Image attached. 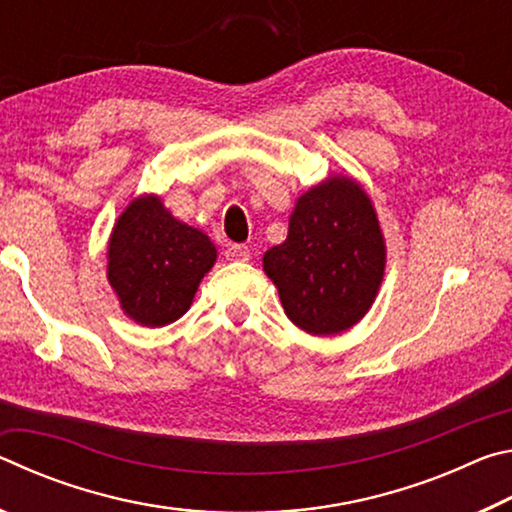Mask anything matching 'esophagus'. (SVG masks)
<instances>
[{
  "label": "esophagus",
  "mask_w": 512,
  "mask_h": 512,
  "mask_svg": "<svg viewBox=\"0 0 512 512\" xmlns=\"http://www.w3.org/2000/svg\"><path fill=\"white\" fill-rule=\"evenodd\" d=\"M225 257L230 259V262H248L250 259V248L244 244H232L225 250Z\"/></svg>",
  "instance_id": "34e87169"
}]
</instances>
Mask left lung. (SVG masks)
I'll list each match as a JSON object with an SVG mask.
<instances>
[{
    "label": "left lung",
    "instance_id": "obj_1",
    "mask_svg": "<svg viewBox=\"0 0 512 512\" xmlns=\"http://www.w3.org/2000/svg\"><path fill=\"white\" fill-rule=\"evenodd\" d=\"M384 264L375 207L341 176L298 198L287 241L264 255V271L291 323L316 336L339 334L366 316Z\"/></svg>",
    "mask_w": 512,
    "mask_h": 512
}]
</instances>
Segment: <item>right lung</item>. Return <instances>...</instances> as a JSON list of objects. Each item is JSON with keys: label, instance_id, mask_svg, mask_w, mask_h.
Returning a JSON list of instances; mask_svg holds the SVG:
<instances>
[{"label": "right lung", "instance_id": "obj_1", "mask_svg": "<svg viewBox=\"0 0 512 512\" xmlns=\"http://www.w3.org/2000/svg\"><path fill=\"white\" fill-rule=\"evenodd\" d=\"M214 259L207 235L173 219L158 196H142L112 230L108 280L135 323L162 327L189 309Z\"/></svg>", "mask_w": 512, "mask_h": 512}]
</instances>
